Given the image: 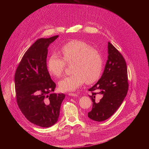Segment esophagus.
Wrapping results in <instances>:
<instances>
[{
  "label": "esophagus",
  "instance_id": "esophagus-1",
  "mask_svg": "<svg viewBox=\"0 0 149 149\" xmlns=\"http://www.w3.org/2000/svg\"><path fill=\"white\" fill-rule=\"evenodd\" d=\"M68 95H70V96H73V97H76V96H78V94H76V93H69L68 94Z\"/></svg>",
  "mask_w": 149,
  "mask_h": 149
}]
</instances>
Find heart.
Instances as JSON below:
<instances>
[{"mask_svg": "<svg viewBox=\"0 0 149 149\" xmlns=\"http://www.w3.org/2000/svg\"><path fill=\"white\" fill-rule=\"evenodd\" d=\"M58 54H52L48 58L47 67L53 76L60 77L65 67V63H71L70 75L61 79L59 88L63 91H75L85 82L91 84L100 78L102 70V58L100 52L87 42L72 40L63 45Z\"/></svg>", "mask_w": 149, "mask_h": 149, "instance_id": "1", "label": "heart"}]
</instances>
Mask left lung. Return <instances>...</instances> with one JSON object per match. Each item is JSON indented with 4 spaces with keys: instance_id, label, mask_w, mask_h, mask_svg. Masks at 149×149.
Here are the masks:
<instances>
[{
    "instance_id": "left-lung-1",
    "label": "left lung",
    "mask_w": 149,
    "mask_h": 149,
    "mask_svg": "<svg viewBox=\"0 0 149 149\" xmlns=\"http://www.w3.org/2000/svg\"><path fill=\"white\" fill-rule=\"evenodd\" d=\"M108 59L101 78L88 89L93 102V109L88 117L96 121L110 118L117 110L124 101L129 89L126 62L121 53L109 42ZM97 94L102 95L99 101Z\"/></svg>"
}]
</instances>
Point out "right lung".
Segmentation results:
<instances>
[{
    "label": "right lung",
    "instance_id": "add662e5",
    "mask_svg": "<svg viewBox=\"0 0 149 149\" xmlns=\"http://www.w3.org/2000/svg\"><path fill=\"white\" fill-rule=\"evenodd\" d=\"M58 36L36 40L25 53L15 75L19 108L30 122L45 128L58 121L65 97L63 94L52 93L56 84L47 66L48 48Z\"/></svg>",
    "mask_w": 149,
    "mask_h": 149
}]
</instances>
